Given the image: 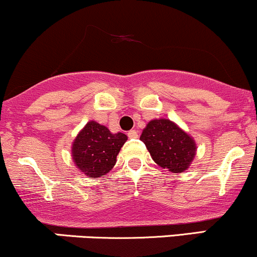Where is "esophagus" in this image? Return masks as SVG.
I'll return each instance as SVG.
<instances>
[{
  "label": "esophagus",
  "mask_w": 257,
  "mask_h": 257,
  "mask_svg": "<svg viewBox=\"0 0 257 257\" xmlns=\"http://www.w3.org/2000/svg\"><path fill=\"white\" fill-rule=\"evenodd\" d=\"M127 136L130 139H137V137H139V131H136V130H131V131H128Z\"/></svg>",
  "instance_id": "esophagus-1"
}]
</instances>
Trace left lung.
Returning <instances> with one entry per match:
<instances>
[{
    "label": "left lung",
    "mask_w": 257,
    "mask_h": 257,
    "mask_svg": "<svg viewBox=\"0 0 257 257\" xmlns=\"http://www.w3.org/2000/svg\"><path fill=\"white\" fill-rule=\"evenodd\" d=\"M152 158L172 173H183L196 154L194 140L170 120H152L141 135Z\"/></svg>",
    "instance_id": "1"
}]
</instances>
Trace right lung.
I'll return each instance as SVG.
<instances>
[{"label":"right lung","mask_w":257,"mask_h":257,"mask_svg":"<svg viewBox=\"0 0 257 257\" xmlns=\"http://www.w3.org/2000/svg\"><path fill=\"white\" fill-rule=\"evenodd\" d=\"M126 140L125 134H111L105 126L89 121L74 140L73 161L85 175L99 178L114 167L116 156Z\"/></svg>","instance_id":"1"}]
</instances>
